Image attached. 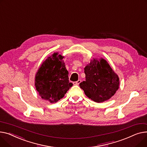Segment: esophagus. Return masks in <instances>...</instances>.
I'll list each match as a JSON object with an SVG mask.
<instances>
[{
	"label": "esophagus",
	"mask_w": 147,
	"mask_h": 147,
	"mask_svg": "<svg viewBox=\"0 0 147 147\" xmlns=\"http://www.w3.org/2000/svg\"><path fill=\"white\" fill-rule=\"evenodd\" d=\"M81 80H78L77 81L74 82L73 84H74V85H79V84L81 83Z\"/></svg>",
	"instance_id": "34e87169"
}]
</instances>
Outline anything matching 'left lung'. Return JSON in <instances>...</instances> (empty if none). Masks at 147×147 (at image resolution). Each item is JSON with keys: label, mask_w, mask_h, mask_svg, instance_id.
<instances>
[{"label": "left lung", "mask_w": 147, "mask_h": 147, "mask_svg": "<svg viewBox=\"0 0 147 147\" xmlns=\"http://www.w3.org/2000/svg\"><path fill=\"white\" fill-rule=\"evenodd\" d=\"M85 81L80 84L85 94L96 102L113 96L119 89V78L104 59H93L84 68Z\"/></svg>", "instance_id": "8db88e82"}]
</instances>
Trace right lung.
I'll return each mask as SVG.
<instances>
[{
	"mask_svg": "<svg viewBox=\"0 0 147 147\" xmlns=\"http://www.w3.org/2000/svg\"><path fill=\"white\" fill-rule=\"evenodd\" d=\"M63 56L54 53L43 62L36 75L35 86L41 97L51 103L62 98L73 85L69 82Z\"/></svg>",
	"mask_w": 147,
	"mask_h": 147,
	"instance_id": "1",
	"label": "right lung"
}]
</instances>
